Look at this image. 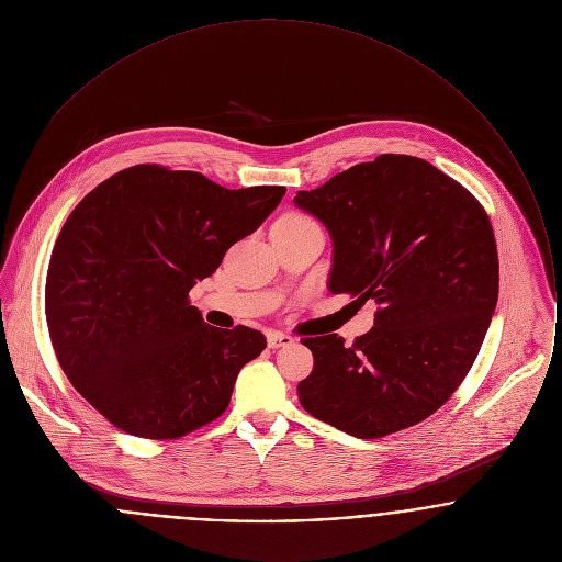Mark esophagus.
Masks as SVG:
<instances>
[{
	"mask_svg": "<svg viewBox=\"0 0 562 562\" xmlns=\"http://www.w3.org/2000/svg\"><path fill=\"white\" fill-rule=\"evenodd\" d=\"M292 341H294V337L288 335V333H281V330H270L268 333V348H272V350L290 346Z\"/></svg>",
	"mask_w": 562,
	"mask_h": 562,
	"instance_id": "34e87169",
	"label": "esophagus"
}]
</instances>
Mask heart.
<instances>
[{"label":"heart","mask_w":562,"mask_h":562,"mask_svg":"<svg viewBox=\"0 0 562 562\" xmlns=\"http://www.w3.org/2000/svg\"><path fill=\"white\" fill-rule=\"evenodd\" d=\"M285 218H288V221H301L303 216H285Z\"/></svg>","instance_id":"obj_1"}]
</instances>
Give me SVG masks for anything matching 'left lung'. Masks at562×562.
<instances>
[{"label": "left lung", "instance_id": "1", "mask_svg": "<svg viewBox=\"0 0 562 562\" xmlns=\"http://www.w3.org/2000/svg\"><path fill=\"white\" fill-rule=\"evenodd\" d=\"M294 205L330 236L328 290L379 305L352 346L337 333L303 339L314 370L301 404L359 439L426 419L468 376L497 305L486 212L432 164L394 154L301 190Z\"/></svg>", "mask_w": 562, "mask_h": 562}]
</instances>
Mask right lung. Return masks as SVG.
I'll use <instances>...</instances> for the list:
<instances>
[{"label": "right lung", "mask_w": 562, "mask_h": 562, "mask_svg": "<svg viewBox=\"0 0 562 562\" xmlns=\"http://www.w3.org/2000/svg\"><path fill=\"white\" fill-rule=\"evenodd\" d=\"M283 194V186L229 190L201 172L138 164L71 212L47 270V326L71 385L116 428L177 439L225 413L266 337L210 326L188 292Z\"/></svg>", "instance_id": "right-lung-1"}]
</instances>
